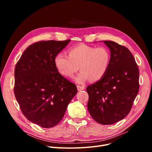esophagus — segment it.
<instances>
[{
	"label": "esophagus",
	"instance_id": "obj_1",
	"mask_svg": "<svg viewBox=\"0 0 152 152\" xmlns=\"http://www.w3.org/2000/svg\"><path fill=\"white\" fill-rule=\"evenodd\" d=\"M77 89L79 91H81L85 89V87L83 86H77Z\"/></svg>",
	"mask_w": 152,
	"mask_h": 152
}]
</instances>
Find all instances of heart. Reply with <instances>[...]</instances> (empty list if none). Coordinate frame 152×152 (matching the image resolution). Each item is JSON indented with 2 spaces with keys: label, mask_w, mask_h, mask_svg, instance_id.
Wrapping results in <instances>:
<instances>
[{
  "label": "heart",
  "mask_w": 152,
  "mask_h": 152,
  "mask_svg": "<svg viewBox=\"0 0 152 152\" xmlns=\"http://www.w3.org/2000/svg\"><path fill=\"white\" fill-rule=\"evenodd\" d=\"M54 63L60 73L72 77L79 69L81 71L75 77V81L84 84L87 81H97L105 76L110 63V53L104 47H95L85 44L71 47L68 56L59 53L55 56Z\"/></svg>",
  "instance_id": "heart-1"
}]
</instances>
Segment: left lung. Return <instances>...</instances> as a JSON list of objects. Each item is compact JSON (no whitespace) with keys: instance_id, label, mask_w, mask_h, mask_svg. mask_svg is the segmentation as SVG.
Listing matches in <instances>:
<instances>
[{"instance_id":"8db88e82","label":"left lung","mask_w":152,"mask_h":152,"mask_svg":"<svg viewBox=\"0 0 152 152\" xmlns=\"http://www.w3.org/2000/svg\"><path fill=\"white\" fill-rule=\"evenodd\" d=\"M110 51V63L102 79L87 86L88 111L95 121L115 124L131 111L139 89V71L128 49L115 42L103 41Z\"/></svg>"}]
</instances>
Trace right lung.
<instances>
[{"label":"right lung","instance_id":"add662e5","mask_svg":"<svg viewBox=\"0 0 152 152\" xmlns=\"http://www.w3.org/2000/svg\"><path fill=\"white\" fill-rule=\"evenodd\" d=\"M64 41H40L24 51L15 68L14 93L23 114L44 128L58 124L76 86L61 76L54 63L55 56L69 44Z\"/></svg>","mask_w":152,"mask_h":152}]
</instances>
